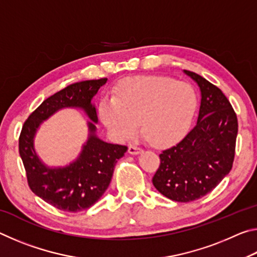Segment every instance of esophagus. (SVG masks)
Segmentation results:
<instances>
[{
  "mask_svg": "<svg viewBox=\"0 0 257 257\" xmlns=\"http://www.w3.org/2000/svg\"><path fill=\"white\" fill-rule=\"evenodd\" d=\"M128 152H129L130 154H133V155H137L139 153H142L143 150L141 149V147H137V146H135V145H129Z\"/></svg>",
  "mask_w": 257,
  "mask_h": 257,
  "instance_id": "34e87169",
  "label": "esophagus"
}]
</instances>
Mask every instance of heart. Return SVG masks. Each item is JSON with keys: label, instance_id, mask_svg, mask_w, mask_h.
Here are the masks:
<instances>
[{"label": "heart", "instance_id": "obj_1", "mask_svg": "<svg viewBox=\"0 0 257 257\" xmlns=\"http://www.w3.org/2000/svg\"><path fill=\"white\" fill-rule=\"evenodd\" d=\"M197 107L193 87L167 77H142L123 81L99 106L102 122L116 141L142 133L151 144L164 147L185 137Z\"/></svg>", "mask_w": 257, "mask_h": 257}]
</instances>
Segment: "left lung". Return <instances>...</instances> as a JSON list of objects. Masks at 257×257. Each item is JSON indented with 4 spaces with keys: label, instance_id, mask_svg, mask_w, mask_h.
<instances>
[{
    "label": "left lung",
    "instance_id": "1",
    "mask_svg": "<svg viewBox=\"0 0 257 257\" xmlns=\"http://www.w3.org/2000/svg\"><path fill=\"white\" fill-rule=\"evenodd\" d=\"M184 72L201 90L197 122L181 142L160 154L152 181L165 197L188 203L205 196L231 170L238 121L220 88L197 73Z\"/></svg>",
    "mask_w": 257,
    "mask_h": 257
}]
</instances>
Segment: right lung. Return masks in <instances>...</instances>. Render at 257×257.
Wrapping results in <instances>:
<instances>
[{"instance_id": "right-lung-1", "label": "right lung", "mask_w": 257, "mask_h": 257, "mask_svg": "<svg viewBox=\"0 0 257 257\" xmlns=\"http://www.w3.org/2000/svg\"><path fill=\"white\" fill-rule=\"evenodd\" d=\"M107 78L69 85L46 98L25 121L19 137V153L28 185L35 195L59 210L80 212L94 205L110 185L115 163L127 146L110 144L96 136L98 122L93 97ZM80 108L91 120L89 139L78 158L66 167H49L34 151L33 139L45 120L62 108Z\"/></svg>"}]
</instances>
